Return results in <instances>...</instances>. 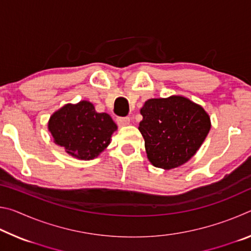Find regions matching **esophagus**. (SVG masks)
I'll return each mask as SVG.
<instances>
[{
  "mask_svg": "<svg viewBox=\"0 0 251 251\" xmlns=\"http://www.w3.org/2000/svg\"><path fill=\"white\" fill-rule=\"evenodd\" d=\"M116 121H117V124L120 125V126H126V125H128L129 122H130L129 117H117Z\"/></svg>",
  "mask_w": 251,
  "mask_h": 251,
  "instance_id": "34e87169",
  "label": "esophagus"
}]
</instances>
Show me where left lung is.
I'll use <instances>...</instances> for the list:
<instances>
[{"mask_svg": "<svg viewBox=\"0 0 251 251\" xmlns=\"http://www.w3.org/2000/svg\"><path fill=\"white\" fill-rule=\"evenodd\" d=\"M141 114L138 129L147 157L158 168L172 169L188 161L210 129L205 109L182 96L148 100Z\"/></svg>", "mask_w": 251, "mask_h": 251, "instance_id": "1", "label": "left lung"}]
</instances>
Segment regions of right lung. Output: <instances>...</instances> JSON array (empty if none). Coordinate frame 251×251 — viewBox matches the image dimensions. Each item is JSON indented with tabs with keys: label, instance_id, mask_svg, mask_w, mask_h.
<instances>
[{
	"label": "right lung",
	"instance_id": "obj_1",
	"mask_svg": "<svg viewBox=\"0 0 251 251\" xmlns=\"http://www.w3.org/2000/svg\"><path fill=\"white\" fill-rule=\"evenodd\" d=\"M116 129L108 114L96 113L94 105L86 100L63 106L49 122L55 144L64 148L67 154L84 160L99 156L108 146L110 136Z\"/></svg>",
	"mask_w": 251,
	"mask_h": 251
}]
</instances>
